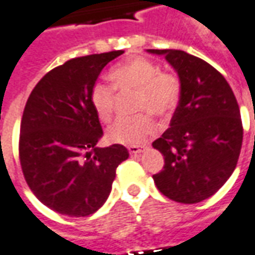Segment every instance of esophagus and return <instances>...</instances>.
Segmentation results:
<instances>
[{
    "label": "esophagus",
    "mask_w": 255,
    "mask_h": 255,
    "mask_svg": "<svg viewBox=\"0 0 255 255\" xmlns=\"http://www.w3.org/2000/svg\"><path fill=\"white\" fill-rule=\"evenodd\" d=\"M142 146H128V152L131 155H136V153H141L142 152Z\"/></svg>",
    "instance_id": "obj_1"
}]
</instances>
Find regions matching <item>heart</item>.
<instances>
[{
	"mask_svg": "<svg viewBox=\"0 0 255 255\" xmlns=\"http://www.w3.org/2000/svg\"><path fill=\"white\" fill-rule=\"evenodd\" d=\"M113 86L119 91H136L135 110L149 112L157 117H166L177 107L181 96V82L177 75L160 71L153 61L134 57L109 72ZM92 107L99 120L109 123L113 119L116 91L109 85L98 82L92 86ZM155 131L153 120L148 113L120 119L107 131L112 142L121 145H141Z\"/></svg>",
	"mask_w": 255,
	"mask_h": 255,
	"instance_id": "1",
	"label": "heart"
}]
</instances>
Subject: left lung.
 <instances>
[{
    "label": "left lung",
    "instance_id": "1",
    "mask_svg": "<svg viewBox=\"0 0 255 255\" xmlns=\"http://www.w3.org/2000/svg\"><path fill=\"white\" fill-rule=\"evenodd\" d=\"M176 69L181 96L170 127L152 146L164 157L153 174L157 190L181 204L214 195L236 169L243 124L235 93L216 69L181 50H148Z\"/></svg>",
    "mask_w": 255,
    "mask_h": 255
}]
</instances>
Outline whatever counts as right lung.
I'll return each mask as SVG.
<instances>
[{
	"instance_id": "obj_1",
	"label": "right lung",
	"mask_w": 255,
	"mask_h": 255,
	"mask_svg": "<svg viewBox=\"0 0 255 255\" xmlns=\"http://www.w3.org/2000/svg\"><path fill=\"white\" fill-rule=\"evenodd\" d=\"M123 53L64 62L41 78L26 102L19 135L22 171L37 200L58 214L96 212L112 191L117 166L129 156L120 143L96 146L103 129L89 98L102 69Z\"/></svg>"
}]
</instances>
